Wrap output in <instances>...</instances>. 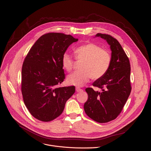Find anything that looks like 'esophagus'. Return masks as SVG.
Wrapping results in <instances>:
<instances>
[{"mask_svg": "<svg viewBox=\"0 0 151 151\" xmlns=\"http://www.w3.org/2000/svg\"><path fill=\"white\" fill-rule=\"evenodd\" d=\"M76 91L77 92H81V91H83V90H82L80 88H79V87H76Z\"/></svg>", "mask_w": 151, "mask_h": 151, "instance_id": "34e87169", "label": "esophagus"}]
</instances>
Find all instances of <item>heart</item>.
<instances>
[{
	"mask_svg": "<svg viewBox=\"0 0 151 151\" xmlns=\"http://www.w3.org/2000/svg\"><path fill=\"white\" fill-rule=\"evenodd\" d=\"M75 59L82 61L81 70L76 71L67 78L68 83L78 87L85 85L90 78L96 80L103 77L108 72L111 64V57L109 52L94 43L82 45L74 50ZM62 66L70 72L72 70L74 60L71 55L64 53L62 57Z\"/></svg>",
	"mask_w": 151,
	"mask_h": 151,
	"instance_id": "heart-1",
	"label": "heart"
}]
</instances>
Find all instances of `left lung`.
Listing matches in <instances>:
<instances>
[{
	"instance_id": "obj_1",
	"label": "left lung",
	"mask_w": 151,
	"mask_h": 151,
	"mask_svg": "<svg viewBox=\"0 0 151 151\" xmlns=\"http://www.w3.org/2000/svg\"><path fill=\"white\" fill-rule=\"evenodd\" d=\"M96 36L106 40L110 46L111 61L106 74L93 83L101 91H94L92 88L86 89L88 100L84 108L86 114L93 120L106 123L120 114L131 93V66L126 53L115 38L100 33Z\"/></svg>"
}]
</instances>
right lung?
<instances>
[{"label": "right lung", "mask_w": 151, "mask_h": 151, "mask_svg": "<svg viewBox=\"0 0 151 151\" xmlns=\"http://www.w3.org/2000/svg\"><path fill=\"white\" fill-rule=\"evenodd\" d=\"M78 40L70 35L49 32L41 36L27 54L22 65L21 90L31 114L43 122L60 116L75 86L58 87L65 79L62 57Z\"/></svg>", "instance_id": "1"}]
</instances>
